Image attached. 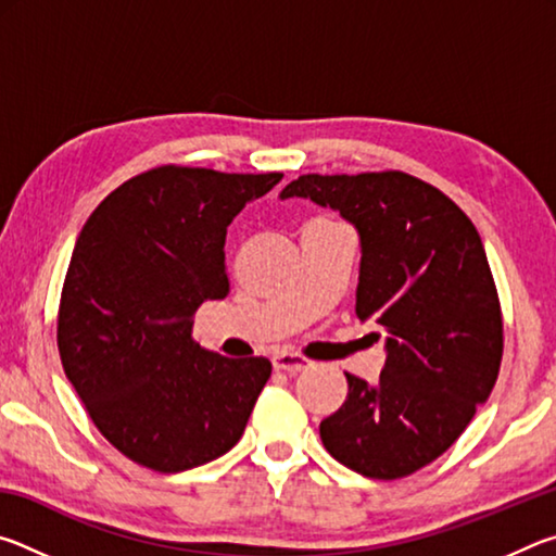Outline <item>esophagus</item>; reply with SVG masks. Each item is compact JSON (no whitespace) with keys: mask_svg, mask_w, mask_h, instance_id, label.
<instances>
[{"mask_svg":"<svg viewBox=\"0 0 556 556\" xmlns=\"http://www.w3.org/2000/svg\"><path fill=\"white\" fill-rule=\"evenodd\" d=\"M271 365H275L277 370L296 375L301 370H306L308 365H312V361H306V357H301L296 353H277L275 357H271Z\"/></svg>","mask_w":556,"mask_h":556,"instance_id":"1","label":"esophagus"}]
</instances>
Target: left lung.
<instances>
[{
  "instance_id": "1",
  "label": "left lung",
  "mask_w": 556,
  "mask_h": 556,
  "mask_svg": "<svg viewBox=\"0 0 556 556\" xmlns=\"http://www.w3.org/2000/svg\"><path fill=\"white\" fill-rule=\"evenodd\" d=\"M279 199H312L361 235L355 314L384 333L388 361L321 421L328 454L355 473L394 481L439 458L497 380L503 316L476 225L402 172L304 174Z\"/></svg>"
}]
</instances>
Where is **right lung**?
<instances>
[{
    "label": "right lung",
    "instance_id": "1",
    "mask_svg": "<svg viewBox=\"0 0 556 556\" xmlns=\"http://www.w3.org/2000/svg\"><path fill=\"white\" fill-rule=\"evenodd\" d=\"M279 181L156 166L83 225L61 291L59 353L92 425L135 464L181 473L228 454L248 427L271 363L205 351L193 314L228 296V225Z\"/></svg>",
    "mask_w": 556,
    "mask_h": 556
}]
</instances>
